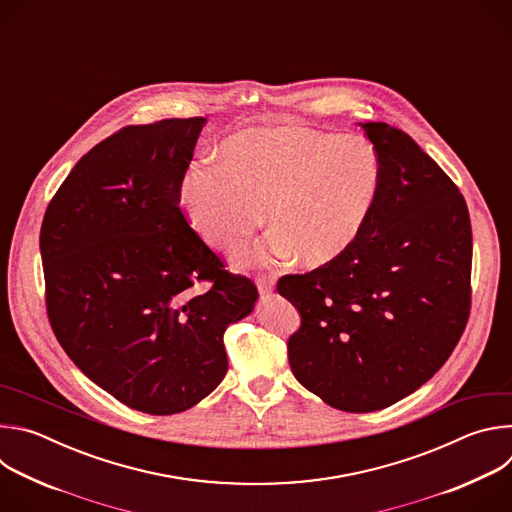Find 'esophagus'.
Segmentation results:
<instances>
[{
	"mask_svg": "<svg viewBox=\"0 0 512 512\" xmlns=\"http://www.w3.org/2000/svg\"><path fill=\"white\" fill-rule=\"evenodd\" d=\"M255 283H257V289H259L261 296L271 294V291L275 289V279L271 275H257Z\"/></svg>",
	"mask_w": 512,
	"mask_h": 512,
	"instance_id": "esophagus-1",
	"label": "esophagus"
}]
</instances>
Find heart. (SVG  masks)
<instances>
[{
  "mask_svg": "<svg viewBox=\"0 0 512 512\" xmlns=\"http://www.w3.org/2000/svg\"><path fill=\"white\" fill-rule=\"evenodd\" d=\"M379 184V158L367 141L294 127L247 129L223 143L221 160L188 168L180 204L196 233L225 253L245 247L269 210L277 231L257 259L300 253L306 265H324L356 241Z\"/></svg>",
  "mask_w": 512,
  "mask_h": 512,
  "instance_id": "obj_1",
  "label": "heart"
}]
</instances>
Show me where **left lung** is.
Segmentation results:
<instances>
[{"mask_svg":"<svg viewBox=\"0 0 512 512\" xmlns=\"http://www.w3.org/2000/svg\"><path fill=\"white\" fill-rule=\"evenodd\" d=\"M381 166L356 241L277 291L302 324L287 340L296 379L330 407L385 409L427 383L470 318L472 227L464 196L401 129L364 123Z\"/></svg>","mask_w":512,"mask_h":512,"instance_id":"obj_1","label":"left lung"}]
</instances>
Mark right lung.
<instances>
[{"label": "right lung", "instance_id": "right-lung-1", "mask_svg": "<svg viewBox=\"0 0 512 512\" xmlns=\"http://www.w3.org/2000/svg\"><path fill=\"white\" fill-rule=\"evenodd\" d=\"M204 121L121 127L70 170L40 229L56 340L95 385L150 415L216 389L229 369L223 334L257 300L180 208Z\"/></svg>", "mask_w": 512, "mask_h": 512}]
</instances>
